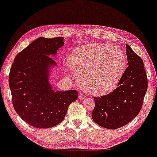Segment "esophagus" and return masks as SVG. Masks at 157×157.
<instances>
[{
	"label": "esophagus",
	"instance_id": "1",
	"mask_svg": "<svg viewBox=\"0 0 157 157\" xmlns=\"http://www.w3.org/2000/svg\"><path fill=\"white\" fill-rule=\"evenodd\" d=\"M78 99H81V100H82V99H85V95L83 94L80 93L78 94Z\"/></svg>",
	"mask_w": 157,
	"mask_h": 157
}]
</instances>
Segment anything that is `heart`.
I'll list each match as a JSON object with an SVG mask.
<instances>
[{
	"instance_id": "heart-1",
	"label": "heart",
	"mask_w": 157,
	"mask_h": 157,
	"mask_svg": "<svg viewBox=\"0 0 157 157\" xmlns=\"http://www.w3.org/2000/svg\"><path fill=\"white\" fill-rule=\"evenodd\" d=\"M79 85L91 95L108 94L117 86L125 71L126 59L115 44L93 43L74 50L68 58Z\"/></svg>"
}]
</instances>
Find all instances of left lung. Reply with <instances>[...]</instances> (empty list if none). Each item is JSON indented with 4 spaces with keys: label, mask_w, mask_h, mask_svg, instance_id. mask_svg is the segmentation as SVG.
I'll use <instances>...</instances> for the list:
<instances>
[{
    "label": "left lung",
    "mask_w": 157,
    "mask_h": 157,
    "mask_svg": "<svg viewBox=\"0 0 157 157\" xmlns=\"http://www.w3.org/2000/svg\"><path fill=\"white\" fill-rule=\"evenodd\" d=\"M128 67L113 92L94 97L93 121L107 129H117L138 115L147 91L148 80L144 61L126 44Z\"/></svg>",
    "instance_id": "obj_1"
}]
</instances>
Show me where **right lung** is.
Returning <instances> with one entry per match:
<instances>
[{"label":"right lung","mask_w":157,"mask_h":157,"mask_svg":"<svg viewBox=\"0 0 157 157\" xmlns=\"http://www.w3.org/2000/svg\"><path fill=\"white\" fill-rule=\"evenodd\" d=\"M64 44L63 37H40L14 59L9 74L13 108L34 128H48L63 121L68 106L78 98L76 90L56 91L49 83L50 69L56 66L50 56Z\"/></svg>","instance_id":"right-lung-1"}]
</instances>
